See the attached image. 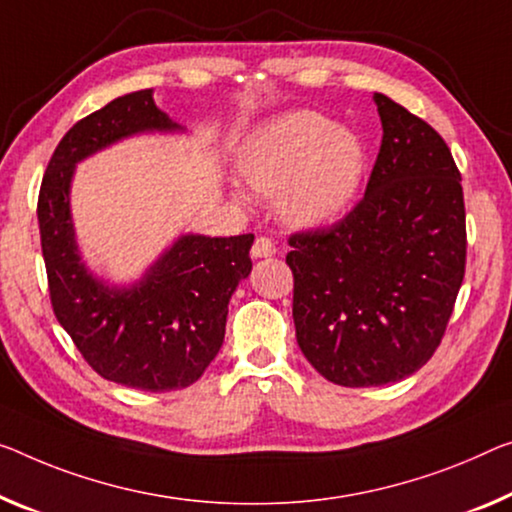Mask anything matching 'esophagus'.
Listing matches in <instances>:
<instances>
[{"label": "esophagus", "mask_w": 512, "mask_h": 512, "mask_svg": "<svg viewBox=\"0 0 512 512\" xmlns=\"http://www.w3.org/2000/svg\"><path fill=\"white\" fill-rule=\"evenodd\" d=\"M274 251H277V247H274V242L270 238H265V235H261V238H256L254 247H251V256H254V258H267V256H272Z\"/></svg>", "instance_id": "34e87169"}]
</instances>
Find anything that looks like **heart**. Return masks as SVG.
<instances>
[{"instance_id":"obj_1","label":"heart","mask_w":512,"mask_h":512,"mask_svg":"<svg viewBox=\"0 0 512 512\" xmlns=\"http://www.w3.org/2000/svg\"><path fill=\"white\" fill-rule=\"evenodd\" d=\"M366 169L364 141L316 112H290L261 125L242 148L240 171L258 194H277L295 226L332 222L357 199Z\"/></svg>"}]
</instances>
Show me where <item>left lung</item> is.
I'll return each instance as SVG.
<instances>
[{
    "mask_svg": "<svg viewBox=\"0 0 512 512\" xmlns=\"http://www.w3.org/2000/svg\"><path fill=\"white\" fill-rule=\"evenodd\" d=\"M366 194L327 229L288 238L293 320L304 357L341 387L412 375L442 343L465 279L460 171L442 135L384 93Z\"/></svg>",
    "mask_w": 512,
    "mask_h": 512,
    "instance_id": "8db88e82",
    "label": "left lung"
}]
</instances>
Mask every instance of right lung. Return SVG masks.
Returning <instances> with one entry per match:
<instances>
[{"instance_id":"right-lung-1","label":"right lung","mask_w":512,"mask_h":512,"mask_svg":"<svg viewBox=\"0 0 512 512\" xmlns=\"http://www.w3.org/2000/svg\"><path fill=\"white\" fill-rule=\"evenodd\" d=\"M180 130L153 89L135 91L77 121L47 162L38 194L47 288L54 316L100 377L141 391L194 384L224 343L229 300L249 277L254 235H183L130 288H109L86 270L70 219L75 164L114 141Z\"/></svg>"}]
</instances>
